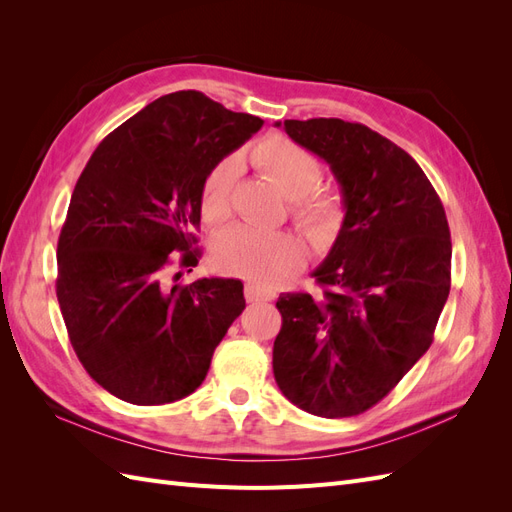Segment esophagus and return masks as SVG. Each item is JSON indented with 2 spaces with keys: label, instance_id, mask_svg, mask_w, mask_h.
I'll return each instance as SVG.
<instances>
[{
  "label": "esophagus",
  "instance_id": "1",
  "mask_svg": "<svg viewBox=\"0 0 512 512\" xmlns=\"http://www.w3.org/2000/svg\"><path fill=\"white\" fill-rule=\"evenodd\" d=\"M245 299L250 303H260V301H273L275 299V292L271 288H265L260 284H245Z\"/></svg>",
  "mask_w": 512,
  "mask_h": 512
}]
</instances>
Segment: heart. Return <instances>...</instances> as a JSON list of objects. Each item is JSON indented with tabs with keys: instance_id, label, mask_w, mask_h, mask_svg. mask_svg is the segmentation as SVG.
<instances>
[{
	"instance_id": "b5f03b06",
	"label": "heart",
	"mask_w": 512,
	"mask_h": 512,
	"mask_svg": "<svg viewBox=\"0 0 512 512\" xmlns=\"http://www.w3.org/2000/svg\"><path fill=\"white\" fill-rule=\"evenodd\" d=\"M250 162L290 200V218L316 247L335 241L346 218L344 196L331 185H318L322 164L312 151L271 134L252 145ZM239 160L228 156L215 164L200 188V211L207 224H224L235 207ZM220 269L247 280L273 284L301 267L303 247L288 232H267L245 224L230 226L213 241Z\"/></svg>"
}]
</instances>
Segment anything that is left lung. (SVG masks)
I'll list each match as a JSON object with an SVG mask.
<instances>
[{
	"instance_id": "1",
	"label": "left lung",
	"mask_w": 512,
	"mask_h": 512,
	"mask_svg": "<svg viewBox=\"0 0 512 512\" xmlns=\"http://www.w3.org/2000/svg\"><path fill=\"white\" fill-rule=\"evenodd\" d=\"M275 126L331 166L346 205L314 271L322 297L284 292L275 303V382L309 414L356 416L429 350L451 290V230L423 168L389 138L335 117Z\"/></svg>"
}]
</instances>
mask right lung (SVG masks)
<instances>
[{
  "mask_svg": "<svg viewBox=\"0 0 512 512\" xmlns=\"http://www.w3.org/2000/svg\"><path fill=\"white\" fill-rule=\"evenodd\" d=\"M260 126L200 91H175L108 134L74 185L57 241V301L87 374L128 404L194 393L245 309L239 280L169 275L198 265L207 173Z\"/></svg>",
  "mask_w": 512,
  "mask_h": 512,
  "instance_id": "right-lung-1",
  "label": "right lung"
}]
</instances>
